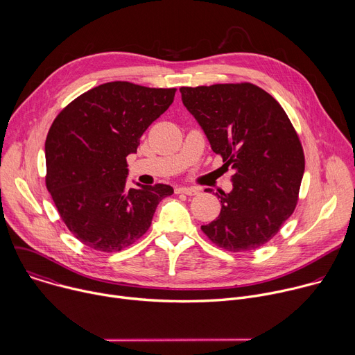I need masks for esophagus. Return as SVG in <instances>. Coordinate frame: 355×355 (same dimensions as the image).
Masks as SVG:
<instances>
[{"instance_id":"34e87169","label":"esophagus","mask_w":355,"mask_h":355,"mask_svg":"<svg viewBox=\"0 0 355 355\" xmlns=\"http://www.w3.org/2000/svg\"><path fill=\"white\" fill-rule=\"evenodd\" d=\"M199 192V188H195V187H180L175 189V193H185V195H196Z\"/></svg>"}]
</instances>
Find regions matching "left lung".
Listing matches in <instances>:
<instances>
[{
    "mask_svg": "<svg viewBox=\"0 0 355 355\" xmlns=\"http://www.w3.org/2000/svg\"><path fill=\"white\" fill-rule=\"evenodd\" d=\"M180 91L223 167L234 170L232 192L218 195L219 216L200 226L202 232L227 251L260 248L297 204L305 155L293 125L278 101L251 83Z\"/></svg>",
    "mask_w": 355,
    "mask_h": 355,
    "instance_id": "obj_1",
    "label": "left lung"
}]
</instances>
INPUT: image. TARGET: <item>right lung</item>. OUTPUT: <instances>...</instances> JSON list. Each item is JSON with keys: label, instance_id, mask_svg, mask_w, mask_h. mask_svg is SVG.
Listing matches in <instances>:
<instances>
[{"label": "right lung", "instance_id": "obj_1", "mask_svg": "<svg viewBox=\"0 0 355 355\" xmlns=\"http://www.w3.org/2000/svg\"><path fill=\"white\" fill-rule=\"evenodd\" d=\"M177 88L101 84L63 108L49 129L46 187L69 230L96 251H121L150 227L166 184L126 187L128 162Z\"/></svg>", "mask_w": 355, "mask_h": 355}]
</instances>
